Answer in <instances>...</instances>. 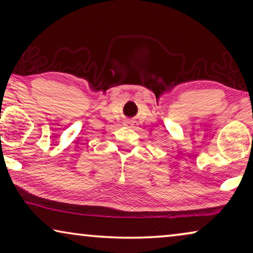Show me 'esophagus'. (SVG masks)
<instances>
[{"label": "esophagus", "instance_id": "obj_1", "mask_svg": "<svg viewBox=\"0 0 253 253\" xmlns=\"http://www.w3.org/2000/svg\"><path fill=\"white\" fill-rule=\"evenodd\" d=\"M124 126H134V121H132V120H126V121H124Z\"/></svg>", "mask_w": 253, "mask_h": 253}]
</instances>
